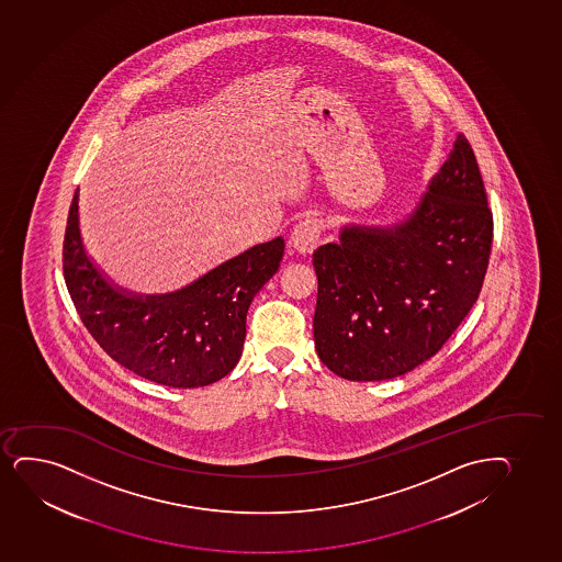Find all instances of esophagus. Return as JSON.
I'll return each mask as SVG.
<instances>
[{
	"instance_id": "1",
	"label": "esophagus",
	"mask_w": 562,
	"mask_h": 562,
	"mask_svg": "<svg viewBox=\"0 0 562 562\" xmlns=\"http://www.w3.org/2000/svg\"><path fill=\"white\" fill-rule=\"evenodd\" d=\"M321 233H323V226L318 221L305 220L300 223V225L294 228V233L291 236V247L297 255H310L315 249L316 244H318V238H321Z\"/></svg>"
}]
</instances>
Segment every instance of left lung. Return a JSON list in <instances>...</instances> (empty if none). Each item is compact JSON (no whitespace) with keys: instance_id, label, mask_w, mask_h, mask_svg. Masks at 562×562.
Here are the masks:
<instances>
[{"instance_id":"8db88e82","label":"left lung","mask_w":562,"mask_h":562,"mask_svg":"<svg viewBox=\"0 0 562 562\" xmlns=\"http://www.w3.org/2000/svg\"><path fill=\"white\" fill-rule=\"evenodd\" d=\"M493 215L471 144L450 157L413 212L349 225L313 252L315 349L347 381H387L437 355L484 284Z\"/></svg>"}]
</instances>
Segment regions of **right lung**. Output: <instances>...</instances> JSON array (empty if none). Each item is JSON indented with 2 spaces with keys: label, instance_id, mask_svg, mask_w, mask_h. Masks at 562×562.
I'll return each mask as SVG.
<instances>
[{
  "label": "right lung",
  "instance_id": "add662e5",
  "mask_svg": "<svg viewBox=\"0 0 562 562\" xmlns=\"http://www.w3.org/2000/svg\"><path fill=\"white\" fill-rule=\"evenodd\" d=\"M284 239L258 244L167 294L127 291L86 252L78 189L64 239V276L93 339L120 366L162 386L201 387L231 373L252 297L279 270Z\"/></svg>",
  "mask_w": 562,
  "mask_h": 562
}]
</instances>
